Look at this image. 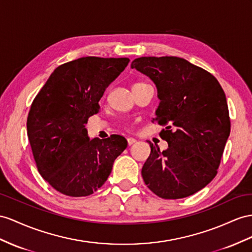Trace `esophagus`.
<instances>
[{
	"label": "esophagus",
	"mask_w": 252,
	"mask_h": 252,
	"mask_svg": "<svg viewBox=\"0 0 252 252\" xmlns=\"http://www.w3.org/2000/svg\"><path fill=\"white\" fill-rule=\"evenodd\" d=\"M135 143H136V139H135V138H132V137H128L127 138V145L128 146H131V145H133Z\"/></svg>",
	"instance_id": "esophagus-1"
}]
</instances>
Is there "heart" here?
<instances>
[{
    "label": "heart",
    "instance_id": "heart-1",
    "mask_svg": "<svg viewBox=\"0 0 252 252\" xmlns=\"http://www.w3.org/2000/svg\"><path fill=\"white\" fill-rule=\"evenodd\" d=\"M143 84H145V83H136V84H134L133 87H135V86H139V85H143Z\"/></svg>",
    "mask_w": 252,
    "mask_h": 252
}]
</instances>
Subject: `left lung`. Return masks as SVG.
I'll list each match as a JSON object with an SVG mask.
<instances>
[{"label":"left lung","mask_w":252,"mask_h":252,"mask_svg":"<svg viewBox=\"0 0 252 252\" xmlns=\"http://www.w3.org/2000/svg\"><path fill=\"white\" fill-rule=\"evenodd\" d=\"M132 69L149 76L158 88L156 112L159 136L168 148L151 153L141 169L146 185L163 199L185 198L215 178L230 135L227 99L216 77L176 56L139 57Z\"/></svg>","instance_id":"1"}]
</instances>
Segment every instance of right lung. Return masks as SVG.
I'll list each match as a JSON object with an SVG mask.
<instances>
[{"mask_svg": "<svg viewBox=\"0 0 252 252\" xmlns=\"http://www.w3.org/2000/svg\"><path fill=\"white\" fill-rule=\"evenodd\" d=\"M128 62L87 56L63 63L32 103L27 127L38 171L63 195L85 197L98 190L127 146L120 135L89 139L85 125Z\"/></svg>", "mask_w": 252, "mask_h": 252, "instance_id": "add662e5", "label": "right lung"}]
</instances>
